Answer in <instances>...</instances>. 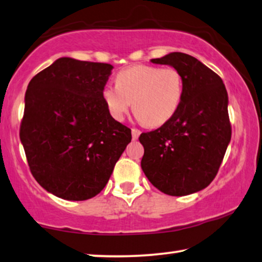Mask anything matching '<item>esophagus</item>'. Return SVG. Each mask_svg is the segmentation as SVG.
I'll list each match as a JSON object with an SVG mask.
<instances>
[{"mask_svg":"<svg viewBox=\"0 0 262 262\" xmlns=\"http://www.w3.org/2000/svg\"><path fill=\"white\" fill-rule=\"evenodd\" d=\"M140 134H141V130L138 129V128H133L132 129V135H133V139L136 140L140 136Z\"/></svg>","mask_w":262,"mask_h":262,"instance_id":"1","label":"esophagus"}]
</instances>
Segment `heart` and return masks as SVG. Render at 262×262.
Wrapping results in <instances>:
<instances>
[{"label": "heart", "instance_id": "b5f03b06", "mask_svg": "<svg viewBox=\"0 0 262 262\" xmlns=\"http://www.w3.org/2000/svg\"><path fill=\"white\" fill-rule=\"evenodd\" d=\"M116 85L103 88L102 96L111 115L123 120L133 102L136 118L159 127L173 118L183 95V77L174 67L136 64L116 75Z\"/></svg>", "mask_w": 262, "mask_h": 262}]
</instances>
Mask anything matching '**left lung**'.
I'll use <instances>...</instances> for the list:
<instances>
[{
  "mask_svg": "<svg viewBox=\"0 0 262 262\" xmlns=\"http://www.w3.org/2000/svg\"><path fill=\"white\" fill-rule=\"evenodd\" d=\"M151 62L181 73L183 95L173 118L140 135L142 170L171 196L199 192L216 177L231 141L227 91L216 73L188 54L170 53Z\"/></svg>",
  "mask_w": 262,
  "mask_h": 262,
  "instance_id": "1",
  "label": "left lung"
}]
</instances>
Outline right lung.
I'll return each mask as SVG.
<instances>
[{"instance_id":"obj_1","label":"right lung","mask_w":262,"mask_h":262,"mask_svg":"<svg viewBox=\"0 0 262 262\" xmlns=\"http://www.w3.org/2000/svg\"><path fill=\"white\" fill-rule=\"evenodd\" d=\"M112 64L61 57L30 80L19 139L46 190L88 200L104 188L132 130L112 118L102 92Z\"/></svg>"}]
</instances>
